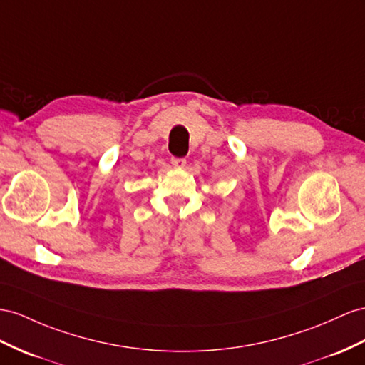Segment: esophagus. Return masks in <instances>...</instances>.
Listing matches in <instances>:
<instances>
[{
    "mask_svg": "<svg viewBox=\"0 0 365 365\" xmlns=\"http://www.w3.org/2000/svg\"><path fill=\"white\" fill-rule=\"evenodd\" d=\"M171 163H173L174 168H177V170H182V168L186 166V160H185V158H173Z\"/></svg>",
    "mask_w": 365,
    "mask_h": 365,
    "instance_id": "obj_1",
    "label": "esophagus"
}]
</instances>
